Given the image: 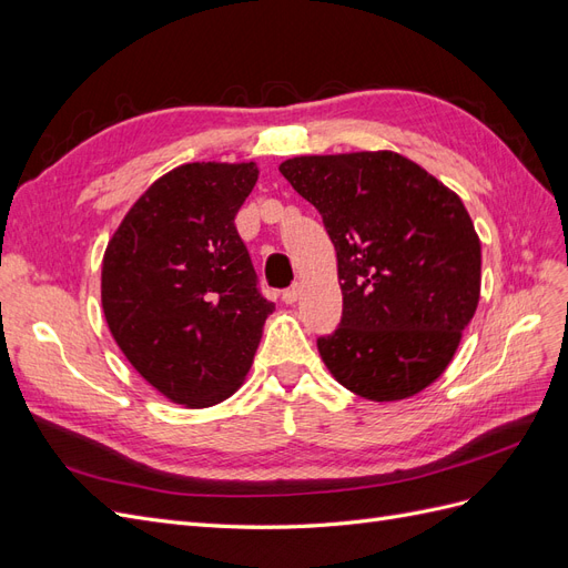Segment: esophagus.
I'll use <instances>...</instances> for the list:
<instances>
[{
	"label": "esophagus",
	"mask_w": 568,
	"mask_h": 568,
	"mask_svg": "<svg viewBox=\"0 0 568 568\" xmlns=\"http://www.w3.org/2000/svg\"><path fill=\"white\" fill-rule=\"evenodd\" d=\"M301 291H303V286L301 284H294L291 288H286L284 294H282V298H284V303H288V305H294L298 298H301Z\"/></svg>",
	"instance_id": "obj_1"
}]
</instances>
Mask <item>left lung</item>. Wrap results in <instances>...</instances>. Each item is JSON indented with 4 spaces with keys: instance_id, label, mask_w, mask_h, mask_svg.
<instances>
[{
    "instance_id": "obj_1",
    "label": "left lung",
    "mask_w": 568,
    "mask_h": 568,
    "mask_svg": "<svg viewBox=\"0 0 568 568\" xmlns=\"http://www.w3.org/2000/svg\"><path fill=\"white\" fill-rule=\"evenodd\" d=\"M280 173L336 248L343 317L317 341L326 369L374 403L432 386L480 298V239L462 199L395 151L294 156Z\"/></svg>"
}]
</instances>
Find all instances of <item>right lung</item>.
I'll use <instances>...</instances> for the list:
<instances>
[{
  "label": "right lung",
  "instance_id": "1",
  "mask_svg": "<svg viewBox=\"0 0 568 568\" xmlns=\"http://www.w3.org/2000/svg\"><path fill=\"white\" fill-rule=\"evenodd\" d=\"M261 170L184 163L132 203L101 263V307L118 348L170 403L211 407L246 382L274 305L234 227Z\"/></svg>",
  "mask_w": 568,
  "mask_h": 568
}]
</instances>
